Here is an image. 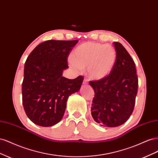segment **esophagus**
I'll return each instance as SVG.
<instances>
[{
  "instance_id": "1",
  "label": "esophagus",
  "mask_w": 158,
  "mask_h": 158,
  "mask_svg": "<svg viewBox=\"0 0 158 158\" xmlns=\"http://www.w3.org/2000/svg\"><path fill=\"white\" fill-rule=\"evenodd\" d=\"M83 84L84 85H87L88 84V80L87 79H84L83 81Z\"/></svg>"
}]
</instances>
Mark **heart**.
I'll return each instance as SVG.
<instances>
[{
    "label": "heart",
    "mask_w": 158,
    "mask_h": 158,
    "mask_svg": "<svg viewBox=\"0 0 158 158\" xmlns=\"http://www.w3.org/2000/svg\"><path fill=\"white\" fill-rule=\"evenodd\" d=\"M117 58V52L113 46L85 42L76 47L69 61L73 69L86 68V74L90 79L99 80L111 74Z\"/></svg>",
    "instance_id": "obj_1"
}]
</instances>
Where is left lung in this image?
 Wrapping results in <instances>:
<instances>
[{
  "instance_id": "1",
  "label": "left lung",
  "mask_w": 158,
  "mask_h": 158,
  "mask_svg": "<svg viewBox=\"0 0 158 158\" xmlns=\"http://www.w3.org/2000/svg\"><path fill=\"white\" fill-rule=\"evenodd\" d=\"M113 44L117 58L113 71L106 78L89 83L95 92L91 114L95 122L106 127H118L128 120L138 92L135 62L120 43Z\"/></svg>"
}]
</instances>
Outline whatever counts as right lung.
<instances>
[{
    "mask_svg": "<svg viewBox=\"0 0 158 158\" xmlns=\"http://www.w3.org/2000/svg\"><path fill=\"white\" fill-rule=\"evenodd\" d=\"M78 40H49L33 49L26 59L22 82V103L27 117L41 127H51L63 117L66 102L78 92L84 78L63 76L67 58Z\"/></svg>",
    "mask_w": 158,
    "mask_h": 158,
    "instance_id": "1",
    "label": "right lung"
}]
</instances>
